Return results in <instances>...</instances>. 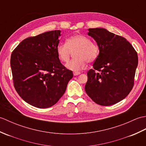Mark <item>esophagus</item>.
Masks as SVG:
<instances>
[{
	"label": "esophagus",
	"instance_id": "esophagus-1",
	"mask_svg": "<svg viewBox=\"0 0 146 146\" xmlns=\"http://www.w3.org/2000/svg\"><path fill=\"white\" fill-rule=\"evenodd\" d=\"M80 73H81L79 72V71H74V72H73V75H74V76L79 75Z\"/></svg>",
	"mask_w": 146,
	"mask_h": 146
}]
</instances>
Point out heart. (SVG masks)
<instances>
[{"instance_id":"obj_1","label":"heart","mask_w":146,"mask_h":146,"mask_svg":"<svg viewBox=\"0 0 146 146\" xmlns=\"http://www.w3.org/2000/svg\"><path fill=\"white\" fill-rule=\"evenodd\" d=\"M74 52L75 58L66 64V67L71 71H80L85 69L86 61L93 63L97 60L99 54V47L92 42L88 37L81 35H74L68 38L65 43H60L56 47V53L61 61L66 63Z\"/></svg>"}]
</instances>
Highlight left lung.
Listing matches in <instances>:
<instances>
[{
  "instance_id": "left-lung-1",
  "label": "left lung",
  "mask_w": 146,
  "mask_h": 146,
  "mask_svg": "<svg viewBox=\"0 0 146 146\" xmlns=\"http://www.w3.org/2000/svg\"><path fill=\"white\" fill-rule=\"evenodd\" d=\"M88 31L100 51L94 69L88 71L85 90L96 104L109 106L122 100L132 90L137 53L125 38L107 29L91 28Z\"/></svg>"
}]
</instances>
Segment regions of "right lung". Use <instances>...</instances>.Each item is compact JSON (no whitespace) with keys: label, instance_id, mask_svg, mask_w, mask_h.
Returning a JSON list of instances; mask_svg holds the SVG:
<instances>
[{"label":"right lung","instance_id":"obj_1","mask_svg":"<svg viewBox=\"0 0 146 146\" xmlns=\"http://www.w3.org/2000/svg\"><path fill=\"white\" fill-rule=\"evenodd\" d=\"M61 31L46 32L24 39L12 51L11 67L14 86L33 106L45 108L63 95L72 71L61 63L56 53Z\"/></svg>","mask_w":146,"mask_h":146}]
</instances>
